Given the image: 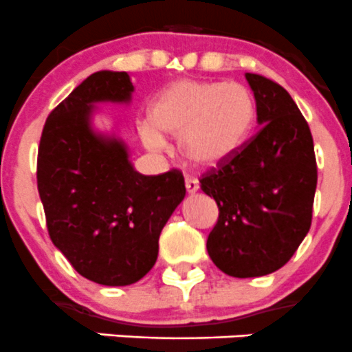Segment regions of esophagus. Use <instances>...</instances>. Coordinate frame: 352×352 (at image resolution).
I'll return each mask as SVG.
<instances>
[{"label":"esophagus","instance_id":"esophagus-1","mask_svg":"<svg viewBox=\"0 0 352 352\" xmlns=\"http://www.w3.org/2000/svg\"><path fill=\"white\" fill-rule=\"evenodd\" d=\"M186 189H187V194H190V196H192V194H196L199 190V182H197V180H194V179H187L186 180Z\"/></svg>","mask_w":352,"mask_h":352}]
</instances>
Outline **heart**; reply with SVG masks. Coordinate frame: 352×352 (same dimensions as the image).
I'll return each mask as SVG.
<instances>
[{"instance_id":"1","label":"heart","mask_w":352,"mask_h":352,"mask_svg":"<svg viewBox=\"0 0 352 352\" xmlns=\"http://www.w3.org/2000/svg\"><path fill=\"white\" fill-rule=\"evenodd\" d=\"M257 117L254 95L240 83L180 80L155 100L141 140L165 150V136L177 138L184 158L199 168H216L243 150Z\"/></svg>"}]
</instances>
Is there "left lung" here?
<instances>
[{
  "label": "left lung",
  "instance_id": "left-lung-1",
  "mask_svg": "<svg viewBox=\"0 0 352 352\" xmlns=\"http://www.w3.org/2000/svg\"><path fill=\"white\" fill-rule=\"evenodd\" d=\"M257 105L258 131L243 150L201 179L218 204L208 236L216 267L233 278H258L293 257L311 225L317 189L314 138L281 85L245 74Z\"/></svg>",
  "mask_w": 352,
  "mask_h": 352
}]
</instances>
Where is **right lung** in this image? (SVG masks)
I'll use <instances>...</instances> for the list:
<instances>
[{"label":"right lung","mask_w":352,"mask_h":352,"mask_svg":"<svg viewBox=\"0 0 352 352\" xmlns=\"http://www.w3.org/2000/svg\"><path fill=\"white\" fill-rule=\"evenodd\" d=\"M126 71H97L45 120L37 187L52 243L83 278L127 286L151 271L158 239L186 197L184 175H143L116 134L94 129L95 104H129Z\"/></svg>","instance_id":"right-lung-1"}]
</instances>
